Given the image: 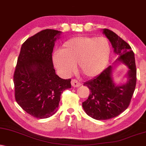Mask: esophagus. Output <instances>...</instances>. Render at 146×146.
I'll return each mask as SVG.
<instances>
[{"instance_id":"obj_1","label":"esophagus","mask_w":146,"mask_h":146,"mask_svg":"<svg viewBox=\"0 0 146 146\" xmlns=\"http://www.w3.org/2000/svg\"><path fill=\"white\" fill-rule=\"evenodd\" d=\"M71 84H72V86L73 87H79V86H80V84H81L80 82L78 81V80H75V79L72 80Z\"/></svg>"}]
</instances>
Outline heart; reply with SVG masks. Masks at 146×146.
Returning <instances> with one entry per match:
<instances>
[{"label":"heart","instance_id":"b5f03b06","mask_svg":"<svg viewBox=\"0 0 146 146\" xmlns=\"http://www.w3.org/2000/svg\"><path fill=\"white\" fill-rule=\"evenodd\" d=\"M111 48L106 37L79 36L70 38L53 55L55 68L64 76L73 72L78 63L79 71L88 78L100 75L108 64Z\"/></svg>","mask_w":146,"mask_h":146}]
</instances>
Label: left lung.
I'll return each mask as SVG.
<instances>
[{
  "label": "left lung",
  "instance_id": "1",
  "mask_svg": "<svg viewBox=\"0 0 146 146\" xmlns=\"http://www.w3.org/2000/svg\"><path fill=\"white\" fill-rule=\"evenodd\" d=\"M102 32L111 42L118 58L98 76L84 82L89 87V98L82 103L88 116L96 120L114 118L129 107L136 86V66L135 55L127 42L108 29ZM123 64L128 71L125 77L127 82L117 85L113 78V72L117 64Z\"/></svg>",
  "mask_w": 146,
  "mask_h": 146
}]
</instances>
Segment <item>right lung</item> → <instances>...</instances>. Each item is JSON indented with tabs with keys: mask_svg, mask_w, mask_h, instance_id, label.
<instances>
[{
	"mask_svg": "<svg viewBox=\"0 0 146 146\" xmlns=\"http://www.w3.org/2000/svg\"><path fill=\"white\" fill-rule=\"evenodd\" d=\"M62 32L46 29L23 43L14 72L15 98L23 110L37 118H46L57 111L61 95L70 89V79L57 76L52 53Z\"/></svg>",
	"mask_w": 146,
	"mask_h": 146,
	"instance_id": "add662e5",
	"label": "right lung"
}]
</instances>
